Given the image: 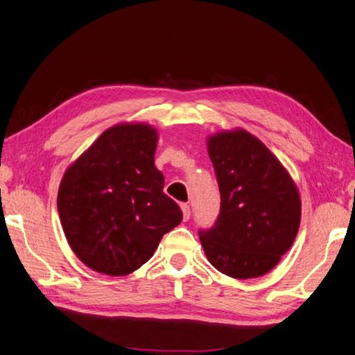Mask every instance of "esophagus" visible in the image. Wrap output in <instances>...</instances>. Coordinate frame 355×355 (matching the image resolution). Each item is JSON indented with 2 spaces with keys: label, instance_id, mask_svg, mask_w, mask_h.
I'll return each mask as SVG.
<instances>
[{
  "label": "esophagus",
  "instance_id": "1",
  "mask_svg": "<svg viewBox=\"0 0 355 355\" xmlns=\"http://www.w3.org/2000/svg\"><path fill=\"white\" fill-rule=\"evenodd\" d=\"M181 211H183V220L187 222L191 218V207L187 204H181Z\"/></svg>",
  "mask_w": 355,
  "mask_h": 355
}]
</instances>
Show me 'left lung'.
<instances>
[{"label": "left lung", "mask_w": 355, "mask_h": 355, "mask_svg": "<svg viewBox=\"0 0 355 355\" xmlns=\"http://www.w3.org/2000/svg\"><path fill=\"white\" fill-rule=\"evenodd\" d=\"M220 210L200 232L205 257L236 279L259 278L291 250L301 222V196L291 174L260 139L243 128L207 137Z\"/></svg>", "instance_id": "left-lung-1"}]
</instances>
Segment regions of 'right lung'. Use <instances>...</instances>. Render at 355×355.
I'll return each mask as SVG.
<instances>
[{
	"label": "right lung",
	"mask_w": 355,
	"mask_h": 355,
	"mask_svg": "<svg viewBox=\"0 0 355 355\" xmlns=\"http://www.w3.org/2000/svg\"><path fill=\"white\" fill-rule=\"evenodd\" d=\"M159 131L145 122L107 128L64 171L57 209L66 241L87 268L110 277L153 257L181 219L155 168Z\"/></svg>",
	"instance_id": "obj_1"
}]
</instances>
